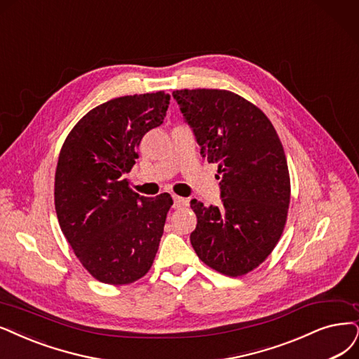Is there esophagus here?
Returning a JSON list of instances; mask_svg holds the SVG:
<instances>
[{
	"label": "esophagus",
	"instance_id": "obj_1",
	"mask_svg": "<svg viewBox=\"0 0 359 359\" xmlns=\"http://www.w3.org/2000/svg\"><path fill=\"white\" fill-rule=\"evenodd\" d=\"M172 201H175V204H172V207H175V208H182V207L188 205L187 198H182V196H177V195H172Z\"/></svg>",
	"mask_w": 359,
	"mask_h": 359
}]
</instances>
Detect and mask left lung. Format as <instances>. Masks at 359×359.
<instances>
[{"label": "left lung", "instance_id": "obj_1", "mask_svg": "<svg viewBox=\"0 0 359 359\" xmlns=\"http://www.w3.org/2000/svg\"><path fill=\"white\" fill-rule=\"evenodd\" d=\"M172 97L201 146L217 164L219 205L192 200L191 244L207 266L241 276L264 262L280 241L290 205L283 143L256 104L228 90H176Z\"/></svg>", "mask_w": 359, "mask_h": 359}]
</instances>
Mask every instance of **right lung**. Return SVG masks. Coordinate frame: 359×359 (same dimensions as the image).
Masks as SVG:
<instances>
[{"label": "right lung", "instance_id": "right-lung-1", "mask_svg": "<svg viewBox=\"0 0 359 359\" xmlns=\"http://www.w3.org/2000/svg\"><path fill=\"white\" fill-rule=\"evenodd\" d=\"M170 104L164 91L123 96L87 112L66 137L55 176L60 229L97 281L131 284L151 269L170 194L140 196L124 179L140 140L161 126Z\"/></svg>", "mask_w": 359, "mask_h": 359}]
</instances>
